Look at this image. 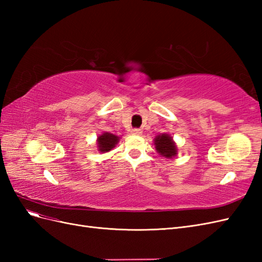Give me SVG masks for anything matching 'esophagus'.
I'll list each match as a JSON object with an SVG mask.
<instances>
[{
  "instance_id": "obj_1",
  "label": "esophagus",
  "mask_w": 262,
  "mask_h": 262,
  "mask_svg": "<svg viewBox=\"0 0 262 262\" xmlns=\"http://www.w3.org/2000/svg\"><path fill=\"white\" fill-rule=\"evenodd\" d=\"M131 133H132V134H134V136H141V134H142V131H141L140 129H133V130L131 131Z\"/></svg>"
}]
</instances>
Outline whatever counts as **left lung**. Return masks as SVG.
<instances>
[{"label":"left lung","instance_id":"left-lung-1","mask_svg":"<svg viewBox=\"0 0 262 262\" xmlns=\"http://www.w3.org/2000/svg\"><path fill=\"white\" fill-rule=\"evenodd\" d=\"M155 148L166 158H172L177 155V146L172 138L167 133H163L154 139Z\"/></svg>","mask_w":262,"mask_h":262}]
</instances>
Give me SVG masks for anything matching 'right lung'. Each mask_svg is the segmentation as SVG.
<instances>
[{"instance_id": "add662e5", "label": "right lung", "mask_w": 262, "mask_h": 262, "mask_svg": "<svg viewBox=\"0 0 262 262\" xmlns=\"http://www.w3.org/2000/svg\"><path fill=\"white\" fill-rule=\"evenodd\" d=\"M119 142V137L109 132H104L97 138V147L101 153H106L112 150Z\"/></svg>"}]
</instances>
